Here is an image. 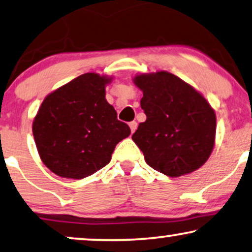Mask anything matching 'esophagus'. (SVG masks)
Here are the masks:
<instances>
[{
	"label": "esophagus",
	"instance_id": "34e87169",
	"mask_svg": "<svg viewBox=\"0 0 252 252\" xmlns=\"http://www.w3.org/2000/svg\"><path fill=\"white\" fill-rule=\"evenodd\" d=\"M129 127H130V132L134 133V132H135L136 127H138V123H136V122H130L129 123Z\"/></svg>",
	"mask_w": 252,
	"mask_h": 252
}]
</instances>
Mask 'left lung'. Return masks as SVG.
I'll return each mask as SVG.
<instances>
[{
	"instance_id": "8db88e82",
	"label": "left lung",
	"mask_w": 252,
	"mask_h": 252,
	"mask_svg": "<svg viewBox=\"0 0 252 252\" xmlns=\"http://www.w3.org/2000/svg\"><path fill=\"white\" fill-rule=\"evenodd\" d=\"M133 82L143 93L140 100L146 122L132 135L146 163L169 177L190 174L213 150L217 117L193 87L168 71L140 74Z\"/></svg>"
}]
</instances>
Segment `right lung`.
<instances>
[{"instance_id": "obj_1", "label": "right lung", "mask_w": 252, "mask_h": 252, "mask_svg": "<svg viewBox=\"0 0 252 252\" xmlns=\"http://www.w3.org/2000/svg\"><path fill=\"white\" fill-rule=\"evenodd\" d=\"M111 80L83 74L41 103L32 132L42 163L55 175L82 179L94 174L111 161L117 143L130 134L105 98Z\"/></svg>"}]
</instances>
